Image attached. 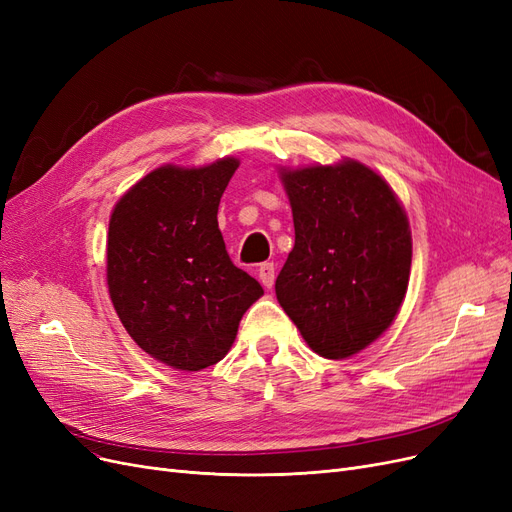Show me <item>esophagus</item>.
Returning a JSON list of instances; mask_svg holds the SVG:
<instances>
[{
	"instance_id": "esophagus-1",
	"label": "esophagus",
	"mask_w": 512,
	"mask_h": 512,
	"mask_svg": "<svg viewBox=\"0 0 512 512\" xmlns=\"http://www.w3.org/2000/svg\"><path fill=\"white\" fill-rule=\"evenodd\" d=\"M258 279L264 288H271L275 281V264L273 262H262L258 267Z\"/></svg>"
}]
</instances>
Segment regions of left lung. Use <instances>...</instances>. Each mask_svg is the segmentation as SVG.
Masks as SVG:
<instances>
[{
  "instance_id": "1",
  "label": "left lung",
  "mask_w": 512,
  "mask_h": 512,
  "mask_svg": "<svg viewBox=\"0 0 512 512\" xmlns=\"http://www.w3.org/2000/svg\"><path fill=\"white\" fill-rule=\"evenodd\" d=\"M294 248L275 294L307 345L328 360L358 354L392 326L411 275L407 214L358 161L281 169Z\"/></svg>"
}]
</instances>
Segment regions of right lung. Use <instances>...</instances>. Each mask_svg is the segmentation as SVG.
<instances>
[{
	"label": "right lung",
	"mask_w": 512,
	"mask_h": 512,
	"mask_svg": "<svg viewBox=\"0 0 512 512\" xmlns=\"http://www.w3.org/2000/svg\"><path fill=\"white\" fill-rule=\"evenodd\" d=\"M233 156L150 171L116 203L108 231V288L131 339L154 360L201 370L231 349L243 313L264 294L228 258L218 205Z\"/></svg>",
	"instance_id": "1"
}]
</instances>
